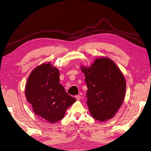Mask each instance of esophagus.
<instances>
[{
	"instance_id": "obj_1",
	"label": "esophagus",
	"mask_w": 151,
	"mask_h": 151,
	"mask_svg": "<svg viewBox=\"0 0 151 151\" xmlns=\"http://www.w3.org/2000/svg\"><path fill=\"white\" fill-rule=\"evenodd\" d=\"M75 97H76V99L77 100H80V99H81V97H80V96H76Z\"/></svg>"
}]
</instances>
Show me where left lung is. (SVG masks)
I'll use <instances>...</instances> for the list:
<instances>
[{
	"label": "left lung",
	"mask_w": 151,
	"mask_h": 151,
	"mask_svg": "<svg viewBox=\"0 0 151 151\" xmlns=\"http://www.w3.org/2000/svg\"><path fill=\"white\" fill-rule=\"evenodd\" d=\"M87 85V105L91 116L100 122L114 117L125 97L124 77L108 57L97 58L89 67L81 66Z\"/></svg>",
	"instance_id": "1"
}]
</instances>
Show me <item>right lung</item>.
I'll return each mask as SVG.
<instances>
[{
  "label": "right lung",
  "mask_w": 151,
  "mask_h": 151,
  "mask_svg": "<svg viewBox=\"0 0 151 151\" xmlns=\"http://www.w3.org/2000/svg\"><path fill=\"white\" fill-rule=\"evenodd\" d=\"M59 82V69L49 62L34 68L25 86V96L34 112L51 123L62 120L67 109L76 101Z\"/></svg>",
  "instance_id": "right-lung-1"
}]
</instances>
